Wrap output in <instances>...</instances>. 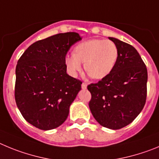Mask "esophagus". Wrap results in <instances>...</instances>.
<instances>
[{
	"label": "esophagus",
	"mask_w": 159,
	"mask_h": 159,
	"mask_svg": "<svg viewBox=\"0 0 159 159\" xmlns=\"http://www.w3.org/2000/svg\"><path fill=\"white\" fill-rule=\"evenodd\" d=\"M81 88H82V89H85L87 88V84L85 82H83L82 84H81Z\"/></svg>",
	"instance_id": "1"
}]
</instances>
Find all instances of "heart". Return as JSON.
Segmentation results:
<instances>
[{"label":"heart","mask_w":159,"mask_h":159,"mask_svg":"<svg viewBox=\"0 0 159 159\" xmlns=\"http://www.w3.org/2000/svg\"><path fill=\"white\" fill-rule=\"evenodd\" d=\"M119 50L112 41L89 39L74 48V55H67L65 65L70 74L76 76L81 70V63L87 74L93 79H103L114 69Z\"/></svg>","instance_id":"b5f03b06"}]
</instances>
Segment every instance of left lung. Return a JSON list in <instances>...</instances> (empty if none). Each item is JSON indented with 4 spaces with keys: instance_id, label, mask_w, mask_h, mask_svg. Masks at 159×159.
I'll use <instances>...</instances> for the list:
<instances>
[{
    "instance_id": "1",
    "label": "left lung",
    "mask_w": 159,
    "mask_h": 159,
    "mask_svg": "<svg viewBox=\"0 0 159 159\" xmlns=\"http://www.w3.org/2000/svg\"><path fill=\"white\" fill-rule=\"evenodd\" d=\"M108 39L118 48V59L108 76L88 85L92 95L89 106L101 126L117 130L131 124L143 108L147 70L134 47L113 37Z\"/></svg>"
}]
</instances>
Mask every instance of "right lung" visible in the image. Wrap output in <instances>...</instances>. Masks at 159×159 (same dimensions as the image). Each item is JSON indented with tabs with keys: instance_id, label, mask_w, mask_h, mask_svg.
I'll use <instances>...</instances> for the list:
<instances>
[{
	"instance_id": "right-lung-1",
	"label": "right lung",
	"mask_w": 159,
	"mask_h": 159,
	"mask_svg": "<svg viewBox=\"0 0 159 159\" xmlns=\"http://www.w3.org/2000/svg\"><path fill=\"white\" fill-rule=\"evenodd\" d=\"M81 37L77 32L52 35L31 44L16 68L15 100L24 118L39 129L59 127L81 89L66 74L67 52Z\"/></svg>"
}]
</instances>
